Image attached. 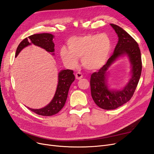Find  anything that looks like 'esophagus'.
Returning <instances> with one entry per match:
<instances>
[{
	"label": "esophagus",
	"instance_id": "obj_1",
	"mask_svg": "<svg viewBox=\"0 0 154 154\" xmlns=\"http://www.w3.org/2000/svg\"><path fill=\"white\" fill-rule=\"evenodd\" d=\"M75 77L77 80H81V79L83 78V74L80 72H78L75 74Z\"/></svg>",
	"mask_w": 154,
	"mask_h": 154
}]
</instances>
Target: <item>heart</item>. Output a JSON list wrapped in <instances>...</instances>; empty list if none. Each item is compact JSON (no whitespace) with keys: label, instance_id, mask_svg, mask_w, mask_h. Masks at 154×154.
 <instances>
[{"label":"heart","instance_id":"obj_1","mask_svg":"<svg viewBox=\"0 0 154 154\" xmlns=\"http://www.w3.org/2000/svg\"><path fill=\"white\" fill-rule=\"evenodd\" d=\"M67 49L62 48L60 54L67 67L74 69L82 58L83 66L89 71H96L107 62L112 50V41L105 33L88 34L73 36L67 42Z\"/></svg>","mask_w":154,"mask_h":154}]
</instances>
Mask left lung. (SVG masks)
<instances>
[{"instance_id":"obj_1","label":"left lung","mask_w":154,"mask_h":154,"mask_svg":"<svg viewBox=\"0 0 154 154\" xmlns=\"http://www.w3.org/2000/svg\"><path fill=\"white\" fill-rule=\"evenodd\" d=\"M110 26L118 36V42L106 63L92 74L90 80L92 99L97 106L105 110L117 109L132 98L142 71L141 51L137 42L122 27L113 24ZM124 54L128 56L132 64V78L123 90H110L106 83V71L116 59Z\"/></svg>"}]
</instances>
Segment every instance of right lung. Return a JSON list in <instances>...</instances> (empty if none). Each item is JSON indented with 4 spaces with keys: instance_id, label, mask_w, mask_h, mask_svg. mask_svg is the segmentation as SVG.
<instances>
[{
    "instance_id": "obj_1",
    "label": "right lung",
    "mask_w": 154,
    "mask_h": 154,
    "mask_svg": "<svg viewBox=\"0 0 154 154\" xmlns=\"http://www.w3.org/2000/svg\"><path fill=\"white\" fill-rule=\"evenodd\" d=\"M54 36L49 33L34 34L23 40L18 45L15 57L26 46L34 44L45 49L51 53L54 51V44L53 38ZM74 75L72 70H62L58 74V83L54 96L49 104L40 109L28 108L35 114L40 116H50L57 114L63 108L68 95V92L71 83L74 81Z\"/></svg>"
}]
</instances>
